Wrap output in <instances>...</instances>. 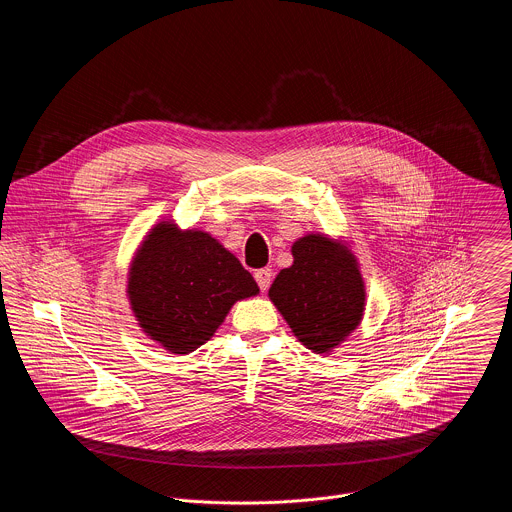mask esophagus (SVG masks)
Segmentation results:
<instances>
[{
    "instance_id": "esophagus-1",
    "label": "esophagus",
    "mask_w": 512,
    "mask_h": 512,
    "mask_svg": "<svg viewBox=\"0 0 512 512\" xmlns=\"http://www.w3.org/2000/svg\"><path fill=\"white\" fill-rule=\"evenodd\" d=\"M254 278H256V284H258V288H260L262 292H266V290L270 288V284H272V270H270V268L258 270V272L254 274Z\"/></svg>"
}]
</instances>
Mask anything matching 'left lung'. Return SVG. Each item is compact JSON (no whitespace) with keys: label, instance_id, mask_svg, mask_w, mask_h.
<instances>
[{"label":"left lung","instance_id":"obj_1","mask_svg":"<svg viewBox=\"0 0 512 512\" xmlns=\"http://www.w3.org/2000/svg\"><path fill=\"white\" fill-rule=\"evenodd\" d=\"M292 254L293 264L274 280L270 299L307 349L327 353L363 317V278L355 258L321 234L299 238Z\"/></svg>","mask_w":512,"mask_h":512}]
</instances>
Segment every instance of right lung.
I'll return each instance as SVG.
<instances>
[{"label":"right lung","instance_id":"add662e5","mask_svg":"<svg viewBox=\"0 0 512 512\" xmlns=\"http://www.w3.org/2000/svg\"><path fill=\"white\" fill-rule=\"evenodd\" d=\"M260 292L252 274L201 232L157 224L142 244L128 293L147 335L167 351L187 355L205 345L234 301Z\"/></svg>","mask_w":512,"mask_h":512}]
</instances>
